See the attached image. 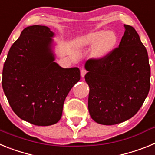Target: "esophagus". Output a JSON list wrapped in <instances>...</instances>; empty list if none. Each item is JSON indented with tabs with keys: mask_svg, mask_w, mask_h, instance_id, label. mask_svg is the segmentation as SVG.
Here are the masks:
<instances>
[{
	"mask_svg": "<svg viewBox=\"0 0 155 155\" xmlns=\"http://www.w3.org/2000/svg\"><path fill=\"white\" fill-rule=\"evenodd\" d=\"M86 73H87V71H86L85 69H82L81 71V75L82 78L85 76Z\"/></svg>",
	"mask_w": 155,
	"mask_h": 155,
	"instance_id": "obj_1",
	"label": "esophagus"
}]
</instances>
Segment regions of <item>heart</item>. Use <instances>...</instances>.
Instances as JSON below:
<instances>
[{
    "label": "heart",
    "mask_w": 155,
    "mask_h": 155,
    "mask_svg": "<svg viewBox=\"0 0 155 155\" xmlns=\"http://www.w3.org/2000/svg\"><path fill=\"white\" fill-rule=\"evenodd\" d=\"M117 42V36L112 31H94L80 37L76 42L78 48H85L94 46L93 54L97 58H102L109 54Z\"/></svg>",
    "instance_id": "b5f03b06"
}]
</instances>
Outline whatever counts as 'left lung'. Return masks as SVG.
I'll use <instances>...</instances> for the list:
<instances>
[{
	"mask_svg": "<svg viewBox=\"0 0 155 155\" xmlns=\"http://www.w3.org/2000/svg\"><path fill=\"white\" fill-rule=\"evenodd\" d=\"M124 27L118 47L102 58H90L85 64L90 116L103 125H114L133 117L150 90L147 50L136 30L127 25Z\"/></svg>",
	"mask_w": 155,
	"mask_h": 155,
	"instance_id": "1",
	"label": "left lung"
}]
</instances>
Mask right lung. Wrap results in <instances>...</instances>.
<instances>
[{
  "label": "right lung",
  "instance_id": "obj_1",
  "mask_svg": "<svg viewBox=\"0 0 155 155\" xmlns=\"http://www.w3.org/2000/svg\"><path fill=\"white\" fill-rule=\"evenodd\" d=\"M53 35L44 25L25 28L10 48L3 68L2 87L12 110L36 126L61 120L66 97L81 78L78 68H62L53 62Z\"/></svg>",
  "mask_w": 155,
  "mask_h": 155
}]
</instances>
